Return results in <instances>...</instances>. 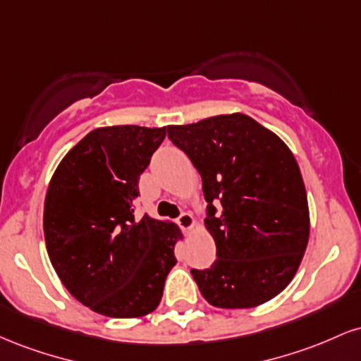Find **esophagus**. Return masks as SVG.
I'll return each mask as SVG.
<instances>
[{"label": "esophagus", "mask_w": 361, "mask_h": 361, "mask_svg": "<svg viewBox=\"0 0 361 361\" xmlns=\"http://www.w3.org/2000/svg\"><path fill=\"white\" fill-rule=\"evenodd\" d=\"M176 222H178V226L181 227V229L186 231V233H190V231H192L193 227H195V219H193V215L190 214V212L181 214L180 217L176 219Z\"/></svg>", "instance_id": "34e87169"}]
</instances>
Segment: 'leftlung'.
I'll return each instance as SVG.
<instances>
[{
	"label": "left lung",
	"instance_id": "8db88e82",
	"mask_svg": "<svg viewBox=\"0 0 361 361\" xmlns=\"http://www.w3.org/2000/svg\"><path fill=\"white\" fill-rule=\"evenodd\" d=\"M168 135L202 176L205 229L217 247L207 270H192L214 307L250 309L295 276L310 219L300 168L287 144L244 114L215 115Z\"/></svg>",
	"mask_w": 361,
	"mask_h": 361
}]
</instances>
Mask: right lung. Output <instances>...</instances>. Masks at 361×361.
I'll return each mask as SVG.
<instances>
[{"instance_id": "right-lung-1", "label": "right lung", "mask_w": 361, "mask_h": 361, "mask_svg": "<svg viewBox=\"0 0 361 361\" xmlns=\"http://www.w3.org/2000/svg\"><path fill=\"white\" fill-rule=\"evenodd\" d=\"M166 127L91 130L56 168L44 204L49 259L69 293L106 317L151 314L176 264V224L135 219L139 178Z\"/></svg>"}]
</instances>
